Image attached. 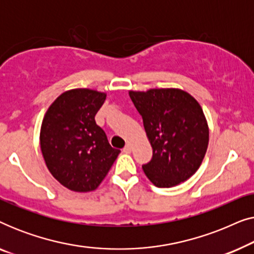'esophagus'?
Masks as SVG:
<instances>
[{
    "label": "esophagus",
    "instance_id": "1",
    "mask_svg": "<svg viewBox=\"0 0 254 254\" xmlns=\"http://www.w3.org/2000/svg\"><path fill=\"white\" fill-rule=\"evenodd\" d=\"M124 152H126V154H129V152L131 151V145L129 143H127L126 145H125V148L123 149Z\"/></svg>",
    "mask_w": 254,
    "mask_h": 254
}]
</instances>
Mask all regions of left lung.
<instances>
[{"label":"left lung","mask_w":254,"mask_h":254,"mask_svg":"<svg viewBox=\"0 0 254 254\" xmlns=\"http://www.w3.org/2000/svg\"><path fill=\"white\" fill-rule=\"evenodd\" d=\"M152 147V158L142 165L157 187H172L192 177L206 155L209 130L203 111L190 93L179 89L130 91Z\"/></svg>","instance_id":"obj_1"}]
</instances>
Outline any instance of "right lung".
Segmentation results:
<instances>
[{
  "label": "right lung",
  "mask_w": 254,
  "mask_h": 254,
  "mask_svg": "<svg viewBox=\"0 0 254 254\" xmlns=\"http://www.w3.org/2000/svg\"><path fill=\"white\" fill-rule=\"evenodd\" d=\"M105 98L95 90H69L44 117L40 148L45 163L59 183L75 192L96 190L120 154L95 120Z\"/></svg>",
  "instance_id": "obj_1"
}]
</instances>
